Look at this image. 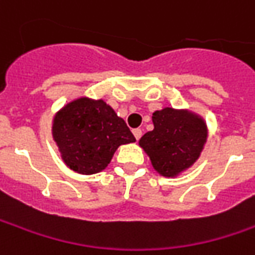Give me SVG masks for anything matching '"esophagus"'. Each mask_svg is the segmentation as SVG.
<instances>
[{"label":"esophagus","instance_id":"34e87169","mask_svg":"<svg viewBox=\"0 0 255 255\" xmlns=\"http://www.w3.org/2000/svg\"><path fill=\"white\" fill-rule=\"evenodd\" d=\"M132 134H134V136L136 139H139L142 136V129L141 128H135V129H132Z\"/></svg>","mask_w":255,"mask_h":255}]
</instances>
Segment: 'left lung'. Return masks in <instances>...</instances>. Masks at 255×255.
<instances>
[{
  "label": "left lung",
  "mask_w": 255,
  "mask_h": 255,
  "mask_svg": "<svg viewBox=\"0 0 255 255\" xmlns=\"http://www.w3.org/2000/svg\"><path fill=\"white\" fill-rule=\"evenodd\" d=\"M155 128L139 139L152 166L164 177L187 170L200 157L208 131L204 120L186 110L164 107L152 116Z\"/></svg>",
  "instance_id": "1"
}]
</instances>
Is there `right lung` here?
<instances>
[{
  "label": "right lung",
  "instance_id": "add662e5",
  "mask_svg": "<svg viewBox=\"0 0 255 255\" xmlns=\"http://www.w3.org/2000/svg\"><path fill=\"white\" fill-rule=\"evenodd\" d=\"M53 138L65 164L81 174L105 170L120 145L135 141L110 106L88 98L71 102L55 114Z\"/></svg>",
  "mask_w": 255,
  "mask_h": 255
}]
</instances>
